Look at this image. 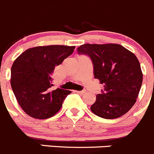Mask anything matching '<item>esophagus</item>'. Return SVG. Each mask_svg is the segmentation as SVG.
Returning a JSON list of instances; mask_svg holds the SVG:
<instances>
[{"instance_id": "obj_1", "label": "esophagus", "mask_w": 154, "mask_h": 154, "mask_svg": "<svg viewBox=\"0 0 154 154\" xmlns=\"http://www.w3.org/2000/svg\"><path fill=\"white\" fill-rule=\"evenodd\" d=\"M75 92H76L77 94H83L85 93V91H75Z\"/></svg>"}]
</instances>
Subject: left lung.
Here are the masks:
<instances>
[{
    "label": "left lung",
    "mask_w": 154,
    "mask_h": 154,
    "mask_svg": "<svg viewBox=\"0 0 154 154\" xmlns=\"http://www.w3.org/2000/svg\"><path fill=\"white\" fill-rule=\"evenodd\" d=\"M79 54L91 60L94 78L104 85L91 110L106 119L119 118L135 103L143 74L140 63L133 53L116 44L81 45Z\"/></svg>",
    "instance_id": "8db88e82"
}]
</instances>
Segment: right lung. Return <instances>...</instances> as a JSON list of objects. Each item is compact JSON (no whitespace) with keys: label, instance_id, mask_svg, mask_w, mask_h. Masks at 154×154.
I'll list each match as a JSON object with an SVG mask.
<instances>
[{"label":"right lung","instance_id":"1","mask_svg":"<svg viewBox=\"0 0 154 154\" xmlns=\"http://www.w3.org/2000/svg\"><path fill=\"white\" fill-rule=\"evenodd\" d=\"M75 46L49 45L29 48L16 59L10 84L19 104L35 119L50 118L60 109L70 91H51L54 68L73 53Z\"/></svg>","mask_w":154,"mask_h":154}]
</instances>
